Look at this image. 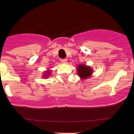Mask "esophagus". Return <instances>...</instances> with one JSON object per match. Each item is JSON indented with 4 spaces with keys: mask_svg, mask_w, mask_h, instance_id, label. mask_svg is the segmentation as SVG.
Here are the masks:
<instances>
[{
    "mask_svg": "<svg viewBox=\"0 0 134 134\" xmlns=\"http://www.w3.org/2000/svg\"><path fill=\"white\" fill-rule=\"evenodd\" d=\"M60 62L63 63V64H66V63H67V59H65V58H62V59H60Z\"/></svg>",
    "mask_w": 134,
    "mask_h": 134,
    "instance_id": "1",
    "label": "esophagus"
}]
</instances>
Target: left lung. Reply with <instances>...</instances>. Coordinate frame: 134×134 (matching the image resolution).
Returning <instances> with one entry per match:
<instances>
[{
  "label": "left lung",
  "instance_id": "1",
  "mask_svg": "<svg viewBox=\"0 0 134 134\" xmlns=\"http://www.w3.org/2000/svg\"><path fill=\"white\" fill-rule=\"evenodd\" d=\"M92 69L85 65H80L77 67V73L79 77L83 79H87L92 74Z\"/></svg>",
  "mask_w": 134,
  "mask_h": 134
}]
</instances>
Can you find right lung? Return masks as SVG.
I'll return each mask as SVG.
<instances>
[{
    "label": "right lung",
    "instance_id": "obj_1",
    "mask_svg": "<svg viewBox=\"0 0 134 134\" xmlns=\"http://www.w3.org/2000/svg\"><path fill=\"white\" fill-rule=\"evenodd\" d=\"M50 71H47V72H46V74H47V76H48V75L49 74H50ZM47 76H46V75H45V76H45V77H47Z\"/></svg>",
    "mask_w": 134,
    "mask_h": 134
}]
</instances>
